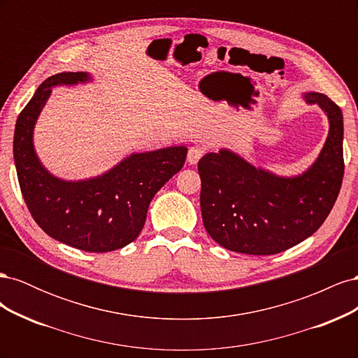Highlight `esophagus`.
Masks as SVG:
<instances>
[{
    "label": "esophagus",
    "instance_id": "34e87169",
    "mask_svg": "<svg viewBox=\"0 0 358 358\" xmlns=\"http://www.w3.org/2000/svg\"><path fill=\"white\" fill-rule=\"evenodd\" d=\"M203 155H204V148H201V146H192V148H189V150H188L187 159H188L189 164H197L199 159H200Z\"/></svg>",
    "mask_w": 358,
    "mask_h": 358
}]
</instances>
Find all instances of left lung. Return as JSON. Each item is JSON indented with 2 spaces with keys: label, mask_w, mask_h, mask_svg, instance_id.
I'll return each mask as SVG.
<instances>
[{
  "label": "left lung",
  "mask_w": 358,
  "mask_h": 358,
  "mask_svg": "<svg viewBox=\"0 0 358 358\" xmlns=\"http://www.w3.org/2000/svg\"><path fill=\"white\" fill-rule=\"evenodd\" d=\"M305 99L327 113L330 129L318 159L303 175L279 178L225 149L199 161L203 224L216 243L241 254L273 255L326 221L343 179V117L327 95L309 92Z\"/></svg>",
  "instance_id": "1"
}]
</instances>
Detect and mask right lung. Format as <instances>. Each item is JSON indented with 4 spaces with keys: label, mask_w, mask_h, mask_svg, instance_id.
<instances>
[{
    "label": "right lung",
    "mask_w": 358,
    "mask_h": 358,
    "mask_svg": "<svg viewBox=\"0 0 358 358\" xmlns=\"http://www.w3.org/2000/svg\"><path fill=\"white\" fill-rule=\"evenodd\" d=\"M86 73H59L43 82L19 113L13 157L20 191L32 218L53 239L86 252H109L131 243L142 231L150 200L183 167L188 149L173 146L133 154L104 175L61 180L41 166L32 129L52 86L86 82Z\"/></svg>",
    "instance_id": "1"
}]
</instances>
